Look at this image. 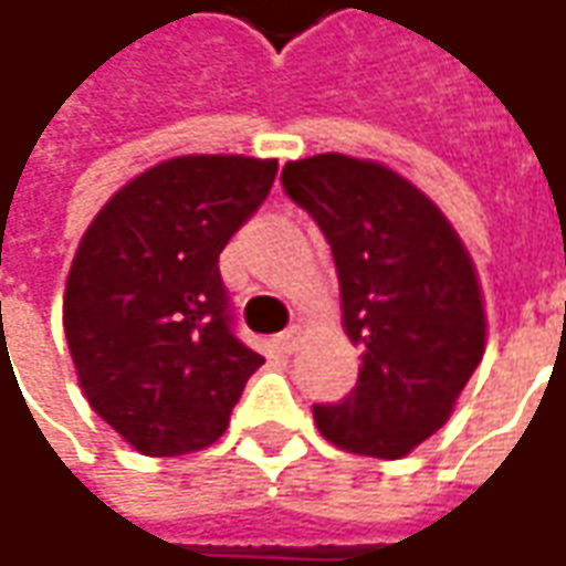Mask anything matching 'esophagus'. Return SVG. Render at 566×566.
Instances as JSON below:
<instances>
[{
    "label": "esophagus",
    "mask_w": 566,
    "mask_h": 566,
    "mask_svg": "<svg viewBox=\"0 0 566 566\" xmlns=\"http://www.w3.org/2000/svg\"><path fill=\"white\" fill-rule=\"evenodd\" d=\"M303 335V325H291V328H284L282 332V347L291 354V350H297V344H301Z\"/></svg>",
    "instance_id": "esophagus-1"
}]
</instances>
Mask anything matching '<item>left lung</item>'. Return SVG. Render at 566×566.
I'll return each instance as SVG.
<instances>
[{"label": "left lung", "mask_w": 566, "mask_h": 566, "mask_svg": "<svg viewBox=\"0 0 566 566\" xmlns=\"http://www.w3.org/2000/svg\"><path fill=\"white\" fill-rule=\"evenodd\" d=\"M284 193L332 247L360 376L313 419L335 448L398 460L439 432L485 350L476 265L441 209L381 163L322 153L287 163Z\"/></svg>", "instance_id": "obj_1"}]
</instances>
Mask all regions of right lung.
Wrapping results in <instances>:
<instances>
[{
    "mask_svg": "<svg viewBox=\"0 0 566 566\" xmlns=\"http://www.w3.org/2000/svg\"><path fill=\"white\" fill-rule=\"evenodd\" d=\"M275 171V159L175 156L112 193L77 244L62 306L77 381L147 458L219 441L263 366L231 328L219 253Z\"/></svg>",
    "mask_w": 566,
    "mask_h": 566,
    "instance_id": "right-lung-1",
    "label": "right lung"
}]
</instances>
